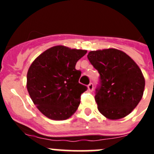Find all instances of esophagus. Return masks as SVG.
<instances>
[{"instance_id":"1","label":"esophagus","mask_w":154,"mask_h":154,"mask_svg":"<svg viewBox=\"0 0 154 154\" xmlns=\"http://www.w3.org/2000/svg\"><path fill=\"white\" fill-rule=\"evenodd\" d=\"M88 89H89V91H90V92H92V91H93V89H94L93 84L89 83V85H88Z\"/></svg>"}]
</instances>
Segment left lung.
Instances as JSON below:
<instances>
[{"mask_svg": "<svg viewBox=\"0 0 154 154\" xmlns=\"http://www.w3.org/2000/svg\"><path fill=\"white\" fill-rule=\"evenodd\" d=\"M87 57L100 75L95 96L99 112L109 119L129 115L143 94L145 79L140 69L126 53L115 48L92 51Z\"/></svg>", "mask_w": 154, "mask_h": 154, "instance_id": "1", "label": "left lung"}]
</instances>
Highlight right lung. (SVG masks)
<instances>
[{"label":"right lung","mask_w":154,"mask_h":154,"mask_svg":"<svg viewBox=\"0 0 154 154\" xmlns=\"http://www.w3.org/2000/svg\"><path fill=\"white\" fill-rule=\"evenodd\" d=\"M86 50L54 46L32 62L27 74V89L34 104L46 117L67 119L80 104L87 87L79 82L81 71L76 62Z\"/></svg>","instance_id":"add662e5"}]
</instances>
